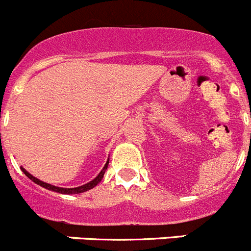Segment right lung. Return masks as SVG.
<instances>
[{"label":"right lung","instance_id":"add662e5","mask_svg":"<svg viewBox=\"0 0 251 251\" xmlns=\"http://www.w3.org/2000/svg\"><path fill=\"white\" fill-rule=\"evenodd\" d=\"M107 166H108V161H107L106 165H104V168L102 169L101 173L99 174V176H97V177L95 178V180L90 181V182L86 183V185L78 186V187H75V188H61V187H56V186L49 185V183L43 182V181L38 180V178H35L34 176L30 175V174L28 173V171H25V169H22V171L25 174V176H28V177H29L30 180L33 181V182L38 183V185H40V186H42V187L48 188V190L55 191V192H59V193H64V195H74V193H81V192H85V191H88V190H91V188H94L95 186H96L97 183H99L100 181L102 180V178H103L104 173H106V170H107Z\"/></svg>","mask_w":251,"mask_h":251}]
</instances>
